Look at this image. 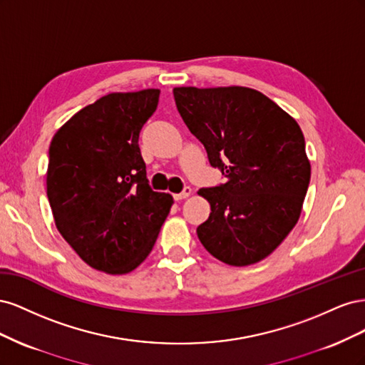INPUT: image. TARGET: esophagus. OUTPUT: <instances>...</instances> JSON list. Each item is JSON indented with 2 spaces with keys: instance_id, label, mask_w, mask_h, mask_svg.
Wrapping results in <instances>:
<instances>
[{
  "instance_id": "esophagus-1",
  "label": "esophagus",
  "mask_w": 365,
  "mask_h": 365,
  "mask_svg": "<svg viewBox=\"0 0 365 365\" xmlns=\"http://www.w3.org/2000/svg\"><path fill=\"white\" fill-rule=\"evenodd\" d=\"M192 195V189L190 187H184V190L181 193H176L173 195V197L176 201H181V200H185V197H189Z\"/></svg>"
}]
</instances>
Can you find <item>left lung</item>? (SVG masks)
Segmentation results:
<instances>
[{"instance_id": "left-lung-1", "label": "left lung", "mask_w": 365, "mask_h": 365, "mask_svg": "<svg viewBox=\"0 0 365 365\" xmlns=\"http://www.w3.org/2000/svg\"><path fill=\"white\" fill-rule=\"evenodd\" d=\"M178 113L225 182L201 189L212 207L196 228L217 260L245 267L277 248L295 227L311 181L297 121L245 86L173 88Z\"/></svg>"}]
</instances>
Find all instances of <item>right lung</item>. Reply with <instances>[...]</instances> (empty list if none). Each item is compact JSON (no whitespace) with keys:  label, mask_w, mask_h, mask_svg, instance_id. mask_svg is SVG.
I'll use <instances>...</instances> for the list:
<instances>
[{"label":"right lung","mask_w":365,"mask_h":365,"mask_svg":"<svg viewBox=\"0 0 365 365\" xmlns=\"http://www.w3.org/2000/svg\"><path fill=\"white\" fill-rule=\"evenodd\" d=\"M160 90L111 93L76 113L48 149L47 196L54 222L97 271L126 274L152 251L173 197L153 192L138 137Z\"/></svg>","instance_id":"1"}]
</instances>
